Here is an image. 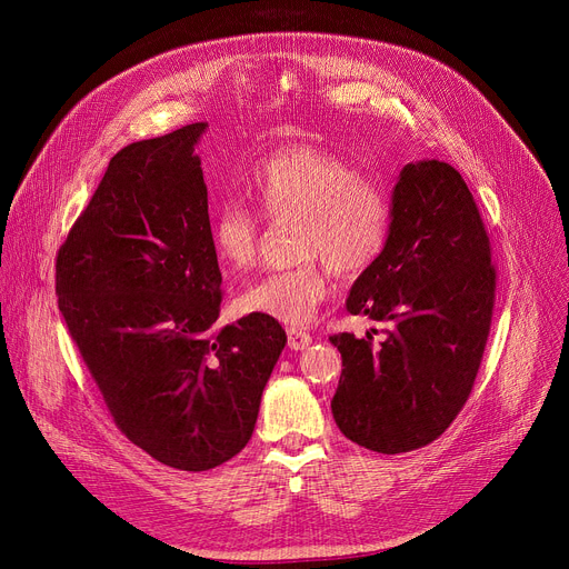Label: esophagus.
I'll return each mask as SVG.
<instances>
[{
  "label": "esophagus",
  "instance_id": "1",
  "mask_svg": "<svg viewBox=\"0 0 569 569\" xmlns=\"http://www.w3.org/2000/svg\"><path fill=\"white\" fill-rule=\"evenodd\" d=\"M311 335H307V332H302V330H288V348L290 350H305V348H309L311 346Z\"/></svg>",
  "mask_w": 569,
  "mask_h": 569
}]
</instances>
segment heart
I'll return each mask as SVG.
<instances>
[{"label": "heart", "mask_w": 569, "mask_h": 569, "mask_svg": "<svg viewBox=\"0 0 569 569\" xmlns=\"http://www.w3.org/2000/svg\"><path fill=\"white\" fill-rule=\"evenodd\" d=\"M249 191L269 221H297L295 253L305 262L272 272L237 295L242 316L305 327L339 277L365 274L382 256L392 228V200L376 179L313 144H290L264 157L249 174ZM262 226L242 202H226L212 219V249L228 272L256 262Z\"/></svg>", "instance_id": "1"}]
</instances>
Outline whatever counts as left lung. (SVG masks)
I'll return each mask as SVG.
<instances>
[{
  "label": "left lung",
  "instance_id": "1",
  "mask_svg": "<svg viewBox=\"0 0 569 569\" xmlns=\"http://www.w3.org/2000/svg\"><path fill=\"white\" fill-rule=\"evenodd\" d=\"M496 269L485 223L450 163H406L392 191L390 239L357 277L352 316L385 339L330 337L343 369L332 415L341 433L380 455L425 447L452 425L482 362Z\"/></svg>",
  "mask_w": 569,
  "mask_h": 569
}]
</instances>
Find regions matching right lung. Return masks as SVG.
Returning <instances> with one entry per match:
<instances>
[{
	"mask_svg": "<svg viewBox=\"0 0 569 569\" xmlns=\"http://www.w3.org/2000/svg\"><path fill=\"white\" fill-rule=\"evenodd\" d=\"M204 131L196 122L119 149L54 264L59 311L114 425L189 472L244 450L286 346L269 318L217 327Z\"/></svg>",
	"mask_w": 569,
	"mask_h": 569,
	"instance_id": "add662e5",
	"label": "right lung"
}]
</instances>
